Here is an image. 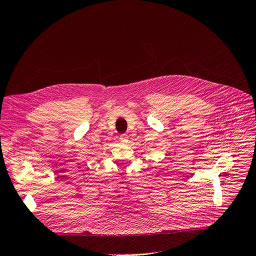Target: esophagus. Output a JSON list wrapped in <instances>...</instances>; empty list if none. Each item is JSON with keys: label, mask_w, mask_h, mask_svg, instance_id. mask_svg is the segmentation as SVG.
<instances>
[{"label": "esophagus", "mask_w": 256, "mask_h": 256, "mask_svg": "<svg viewBox=\"0 0 256 256\" xmlns=\"http://www.w3.org/2000/svg\"><path fill=\"white\" fill-rule=\"evenodd\" d=\"M128 135L126 134H122V135H120V142H128Z\"/></svg>", "instance_id": "esophagus-1"}]
</instances>
